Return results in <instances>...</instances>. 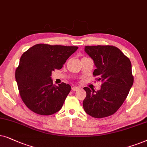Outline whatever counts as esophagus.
<instances>
[{
	"instance_id": "1",
	"label": "esophagus",
	"mask_w": 147,
	"mask_h": 147,
	"mask_svg": "<svg viewBox=\"0 0 147 147\" xmlns=\"http://www.w3.org/2000/svg\"><path fill=\"white\" fill-rule=\"evenodd\" d=\"M78 90H79V87H72V91H78Z\"/></svg>"
}]
</instances>
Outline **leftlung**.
Returning a JSON list of instances; mask_svg holds the SVG:
<instances>
[{"instance_id":"8db88e82","label":"left lung","mask_w":147,"mask_h":147,"mask_svg":"<svg viewBox=\"0 0 147 147\" xmlns=\"http://www.w3.org/2000/svg\"><path fill=\"white\" fill-rule=\"evenodd\" d=\"M85 52L96 66L93 75L102 85L97 91L83 88L87 93L83 101L84 110L95 118L109 116L121 107L133 85L130 60L112 46H85Z\"/></svg>"}]
</instances>
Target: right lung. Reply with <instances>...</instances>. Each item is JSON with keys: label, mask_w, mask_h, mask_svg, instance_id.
Segmentation results:
<instances>
[{"label": "right lung", "mask_w": 147, "mask_h": 147, "mask_svg": "<svg viewBox=\"0 0 147 147\" xmlns=\"http://www.w3.org/2000/svg\"><path fill=\"white\" fill-rule=\"evenodd\" d=\"M78 48L39 44L22 54L15 79L21 99L30 110L48 116L62 108L71 87L64 83L53 85L52 72L61 69Z\"/></svg>", "instance_id": "right-lung-1"}]
</instances>
